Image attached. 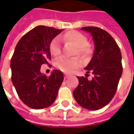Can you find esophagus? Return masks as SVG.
Listing matches in <instances>:
<instances>
[{
    "instance_id": "obj_1",
    "label": "esophagus",
    "mask_w": 134,
    "mask_h": 134,
    "mask_svg": "<svg viewBox=\"0 0 134 134\" xmlns=\"http://www.w3.org/2000/svg\"><path fill=\"white\" fill-rule=\"evenodd\" d=\"M67 77H68V76H67V75H64V79H67Z\"/></svg>"
}]
</instances>
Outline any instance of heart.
Masks as SVG:
<instances>
[{
    "mask_svg": "<svg viewBox=\"0 0 134 134\" xmlns=\"http://www.w3.org/2000/svg\"><path fill=\"white\" fill-rule=\"evenodd\" d=\"M61 38L64 41L71 42L75 46V49L74 50V54H77L78 55L85 58H87L91 55L92 54L91 47L87 43L86 36L80 32L76 31H70L62 36ZM49 50L50 54L54 57H57L59 55L61 52V49H60L59 40L57 37L54 38L50 41ZM81 65V60L77 57H74L71 58L61 57L57 59L54 62V66L58 70L67 74L73 72Z\"/></svg>",
    "mask_w": 134,
    "mask_h": 134,
    "instance_id": "heart-1",
    "label": "heart"
}]
</instances>
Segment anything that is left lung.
Listing matches in <instances>:
<instances>
[{"label":"left lung","mask_w":134,"mask_h":134,"mask_svg":"<svg viewBox=\"0 0 134 134\" xmlns=\"http://www.w3.org/2000/svg\"><path fill=\"white\" fill-rule=\"evenodd\" d=\"M81 29L91 34L94 41L93 58L85 67L87 74L91 72L93 77L91 80L77 77L79 84L73 96L80 106L96 110L105 106L115 96L123 72L121 53L114 38L106 31L95 26Z\"/></svg>","instance_id":"obj_1"}]
</instances>
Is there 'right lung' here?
<instances>
[{"instance_id": "add662e5", "label": "right lung", "mask_w": 134, "mask_h": 134, "mask_svg": "<svg viewBox=\"0 0 134 134\" xmlns=\"http://www.w3.org/2000/svg\"><path fill=\"white\" fill-rule=\"evenodd\" d=\"M62 31L38 26L19 40L10 59L11 80L22 102L34 109H42L54 102L64 80L63 73L53 70L49 77L40 72L51 59L50 41Z\"/></svg>"}]
</instances>
